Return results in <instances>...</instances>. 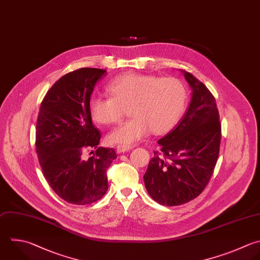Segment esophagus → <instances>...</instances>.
Returning <instances> with one entry per match:
<instances>
[{"label":"esophagus","mask_w":260,"mask_h":260,"mask_svg":"<svg viewBox=\"0 0 260 260\" xmlns=\"http://www.w3.org/2000/svg\"><path fill=\"white\" fill-rule=\"evenodd\" d=\"M133 148V146L132 145H118L117 146V152L118 153H122V152H126V151H128V150H130V149H132Z\"/></svg>","instance_id":"esophagus-1"}]
</instances>
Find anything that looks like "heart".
Wrapping results in <instances>:
<instances>
[{
  "mask_svg": "<svg viewBox=\"0 0 260 260\" xmlns=\"http://www.w3.org/2000/svg\"><path fill=\"white\" fill-rule=\"evenodd\" d=\"M111 98L91 96L88 110L99 124L119 123L126 114L131 118L108 136L112 143L132 144L151 131L155 135L171 131L182 118L187 105V89L177 77L125 73L107 87Z\"/></svg>",
  "mask_w": 260,
  "mask_h": 260,
  "instance_id": "heart-1",
  "label": "heart"
}]
</instances>
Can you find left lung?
Wrapping results in <instances>:
<instances>
[{
    "mask_svg": "<svg viewBox=\"0 0 260 260\" xmlns=\"http://www.w3.org/2000/svg\"><path fill=\"white\" fill-rule=\"evenodd\" d=\"M192 88L190 106L178 126L157 141L144 184L161 205L189 202L208 184L219 154L221 126L215 99L191 73L182 71Z\"/></svg>",
    "mask_w": 260,
    "mask_h": 260,
    "instance_id": "obj_1",
    "label": "left lung"
}]
</instances>
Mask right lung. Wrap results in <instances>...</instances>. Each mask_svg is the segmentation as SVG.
I'll return each mask as SVG.
<instances>
[{"label": "right lung", "mask_w": 260, "mask_h": 260, "mask_svg": "<svg viewBox=\"0 0 260 260\" xmlns=\"http://www.w3.org/2000/svg\"><path fill=\"white\" fill-rule=\"evenodd\" d=\"M105 73L81 68L62 76L40 108L36 135L40 165L51 188L71 204H90L106 194L107 170L117 157L114 148L98 146L102 134L88 110L93 87ZM89 148L96 149L95 154L84 160L82 154Z\"/></svg>", "instance_id": "right-lung-1"}]
</instances>
